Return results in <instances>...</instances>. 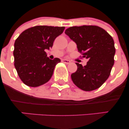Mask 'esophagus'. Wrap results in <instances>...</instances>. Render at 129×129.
Listing matches in <instances>:
<instances>
[{"mask_svg": "<svg viewBox=\"0 0 129 129\" xmlns=\"http://www.w3.org/2000/svg\"><path fill=\"white\" fill-rule=\"evenodd\" d=\"M62 61L63 63H66V64H69V63H70L71 62L70 60H67V59H62Z\"/></svg>", "mask_w": 129, "mask_h": 129, "instance_id": "esophagus-1", "label": "esophagus"}]
</instances>
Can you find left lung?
Returning a JSON list of instances; mask_svg holds the SVG:
<instances>
[{
  "instance_id": "8db88e82",
  "label": "left lung",
  "mask_w": 129,
  "mask_h": 129,
  "mask_svg": "<svg viewBox=\"0 0 129 129\" xmlns=\"http://www.w3.org/2000/svg\"><path fill=\"white\" fill-rule=\"evenodd\" d=\"M65 33L88 60L85 66L76 63L78 69L71 75L73 83L84 91L97 89L108 79L114 64L113 38L102 28L93 25L72 26Z\"/></svg>"
}]
</instances>
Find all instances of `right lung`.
<instances>
[{
  "label": "right lung",
  "mask_w": 129,
  "mask_h": 129,
  "mask_svg": "<svg viewBox=\"0 0 129 129\" xmlns=\"http://www.w3.org/2000/svg\"><path fill=\"white\" fill-rule=\"evenodd\" d=\"M64 29V26H35L22 32L16 40L13 51L14 66L25 85L38 87L51 78L60 59H50L45 50L53 47L54 39Z\"/></svg>",
  "instance_id": "right-lung-1"
}]
</instances>
